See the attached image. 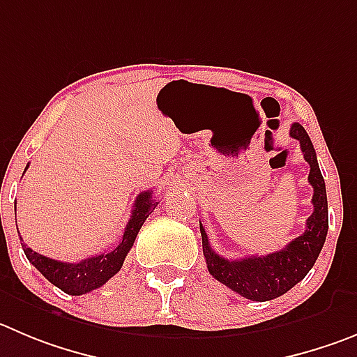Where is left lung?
I'll return each mask as SVG.
<instances>
[{
  "label": "left lung",
  "mask_w": 357,
  "mask_h": 357,
  "mask_svg": "<svg viewBox=\"0 0 357 357\" xmlns=\"http://www.w3.org/2000/svg\"><path fill=\"white\" fill-rule=\"evenodd\" d=\"M291 137L298 139L305 160L310 165L308 183L314 186V213L306 220V231L292 239L285 248L262 255L229 261L215 254L209 245L208 234L201 224L202 252L209 275L227 285L239 296L252 301H269L291 291L299 284L317 261L328 234V197L324 178L317 163V155L308 133L299 123L291 126Z\"/></svg>",
  "instance_id": "1"
}]
</instances>
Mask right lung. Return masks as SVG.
Returning a JSON list of instances; mask_svg holds the SVG:
<instances>
[{
  "label": "right lung",
  "instance_id": "1",
  "mask_svg": "<svg viewBox=\"0 0 357 357\" xmlns=\"http://www.w3.org/2000/svg\"><path fill=\"white\" fill-rule=\"evenodd\" d=\"M156 204H158V202L153 201L151 190L141 192V194L137 195V199H135L132 216H130L128 224H126L119 245L116 246V248H112L111 252H103V254L95 255V257H88L84 259V261L79 262H59L54 261V259L45 257V255L36 254L31 248H28L24 243H21L22 250H24L28 261L31 262V264L35 266L52 285L61 289L66 294H86V292H91L95 291V289L102 287L109 278H112V276L121 269L123 261H125L126 254H128L130 248L133 246V241L137 238L142 224H144L146 218L151 215V211L155 209Z\"/></svg>",
  "mask_w": 357,
  "mask_h": 357
}]
</instances>
